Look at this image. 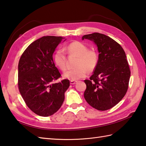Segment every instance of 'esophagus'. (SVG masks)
<instances>
[{
    "label": "esophagus",
    "instance_id": "1",
    "mask_svg": "<svg viewBox=\"0 0 146 146\" xmlns=\"http://www.w3.org/2000/svg\"><path fill=\"white\" fill-rule=\"evenodd\" d=\"M76 82H77L76 80H70V84H72V85H73V84H75Z\"/></svg>",
    "mask_w": 146,
    "mask_h": 146
}]
</instances>
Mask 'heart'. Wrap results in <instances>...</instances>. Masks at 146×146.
<instances>
[{
    "label": "heart",
    "mask_w": 146,
    "mask_h": 146,
    "mask_svg": "<svg viewBox=\"0 0 146 146\" xmlns=\"http://www.w3.org/2000/svg\"><path fill=\"white\" fill-rule=\"evenodd\" d=\"M66 50L69 55L78 57L75 69H70L63 74L64 79L77 80L85 77L88 70L92 72L98 66L99 55L94 50L89 49L86 44L80 41H74L67 45ZM54 61L56 66L61 70L66 69V54L64 50H57L54 54Z\"/></svg>",
    "instance_id": "1"
}]
</instances>
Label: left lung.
I'll return each instance as SVG.
<instances>
[{"mask_svg":"<svg viewBox=\"0 0 146 146\" xmlns=\"http://www.w3.org/2000/svg\"><path fill=\"white\" fill-rule=\"evenodd\" d=\"M94 42L99 51L98 66L89 80H85L84 98L99 111L111 109L121 101L129 87L131 70L121 45L108 35L98 32L84 35Z\"/></svg>","mask_w":146,"mask_h":146,"instance_id":"1","label":"left lung"}]
</instances>
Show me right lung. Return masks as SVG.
I'll return each instance as SVG.
<instances>
[{
    "mask_svg": "<svg viewBox=\"0 0 146 146\" xmlns=\"http://www.w3.org/2000/svg\"><path fill=\"white\" fill-rule=\"evenodd\" d=\"M64 38L44 36L24 50L18 66V87L28 108L42 117L53 115L62 105L69 80L55 82L61 77L52 55Z\"/></svg>",
    "mask_w": 146,
    "mask_h": 146,
    "instance_id": "obj_1",
    "label": "right lung"
}]
</instances>
